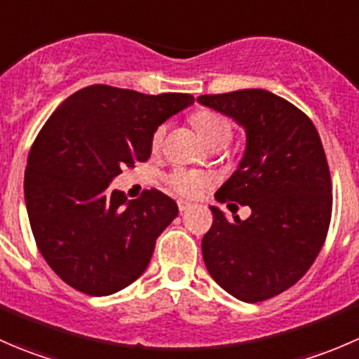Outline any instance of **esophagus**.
I'll list each match as a JSON object with an SVG mask.
<instances>
[{
	"mask_svg": "<svg viewBox=\"0 0 359 359\" xmlns=\"http://www.w3.org/2000/svg\"><path fill=\"white\" fill-rule=\"evenodd\" d=\"M177 205H179V212L180 213H184L186 210L191 208V203H187V201H177Z\"/></svg>",
	"mask_w": 359,
	"mask_h": 359,
	"instance_id": "1",
	"label": "esophagus"
}]
</instances>
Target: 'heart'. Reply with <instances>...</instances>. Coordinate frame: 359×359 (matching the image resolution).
Wrapping results in <instances>:
<instances>
[{
	"label": "heart",
	"mask_w": 359,
	"mask_h": 359,
	"mask_svg": "<svg viewBox=\"0 0 359 359\" xmlns=\"http://www.w3.org/2000/svg\"><path fill=\"white\" fill-rule=\"evenodd\" d=\"M191 121H193V125L196 126V130L200 132L201 139L205 140L212 149H219V147L227 146L229 140L233 139V126H231L229 119L224 118L219 112L208 109L196 111L191 116ZM163 137H165V125H159L158 128L154 130L153 139H151L153 149H158V147L161 146ZM208 177L196 172V170L175 168L173 172L168 173V177H166V184H168L170 189L186 198L200 196L203 191L208 187Z\"/></svg>",
	"instance_id": "b5f03b06"
}]
</instances>
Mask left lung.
Returning a JSON list of instances; mask_svg holds the SVG:
<instances>
[{"label":"left lung","instance_id":"left-lung-1","mask_svg":"<svg viewBox=\"0 0 359 359\" xmlns=\"http://www.w3.org/2000/svg\"><path fill=\"white\" fill-rule=\"evenodd\" d=\"M198 102L247 132L245 156L215 198L252 208L247 220H227L212 206L205 266L243 302L273 299L309 271L330 227L332 179L320 133L299 107L267 90L200 95Z\"/></svg>","mask_w":359,"mask_h":359}]
</instances>
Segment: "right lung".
<instances>
[{
  "label": "right lung",
  "mask_w": 359,
  "mask_h": 359,
  "mask_svg": "<svg viewBox=\"0 0 359 359\" xmlns=\"http://www.w3.org/2000/svg\"><path fill=\"white\" fill-rule=\"evenodd\" d=\"M193 102L189 93L92 85L46 119L27 156L25 206L43 259L69 287L111 295L146 271L179 206L158 189L128 201L109 184L147 161L154 130Z\"/></svg>",
  "instance_id": "right-lung-1"
}]
</instances>
